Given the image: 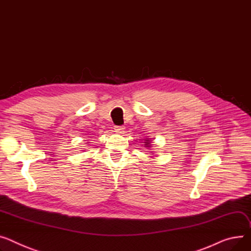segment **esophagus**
I'll use <instances>...</instances> for the list:
<instances>
[{
	"label": "esophagus",
	"instance_id": "34e87169",
	"mask_svg": "<svg viewBox=\"0 0 251 251\" xmlns=\"http://www.w3.org/2000/svg\"><path fill=\"white\" fill-rule=\"evenodd\" d=\"M114 130H115L116 133H118V134H122V133L125 130V127L124 126H115Z\"/></svg>",
	"mask_w": 251,
	"mask_h": 251
}]
</instances>
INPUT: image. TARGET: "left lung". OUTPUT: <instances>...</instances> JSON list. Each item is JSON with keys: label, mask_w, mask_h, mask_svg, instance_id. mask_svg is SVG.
<instances>
[{"label": "left lung", "mask_w": 251, "mask_h": 251, "mask_svg": "<svg viewBox=\"0 0 251 251\" xmlns=\"http://www.w3.org/2000/svg\"><path fill=\"white\" fill-rule=\"evenodd\" d=\"M145 145V147H150V140H149V138H147V140H145V142H143Z\"/></svg>", "instance_id": "obj_1"}]
</instances>
